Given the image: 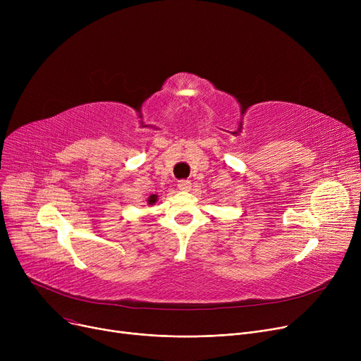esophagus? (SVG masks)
<instances>
[{"label": "esophagus", "mask_w": 361, "mask_h": 361, "mask_svg": "<svg viewBox=\"0 0 361 361\" xmlns=\"http://www.w3.org/2000/svg\"><path fill=\"white\" fill-rule=\"evenodd\" d=\"M178 188L181 192H188L192 188V183L188 180H180L178 181Z\"/></svg>", "instance_id": "34e87169"}]
</instances>
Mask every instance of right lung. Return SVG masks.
<instances>
[{
  "label": "right lung",
  "instance_id": "1",
  "mask_svg": "<svg viewBox=\"0 0 361 361\" xmlns=\"http://www.w3.org/2000/svg\"><path fill=\"white\" fill-rule=\"evenodd\" d=\"M146 202H147V204H149V206L155 204V203L158 202V195H150V196L147 197V200H146Z\"/></svg>",
  "mask_w": 361,
  "mask_h": 361
}]
</instances>
